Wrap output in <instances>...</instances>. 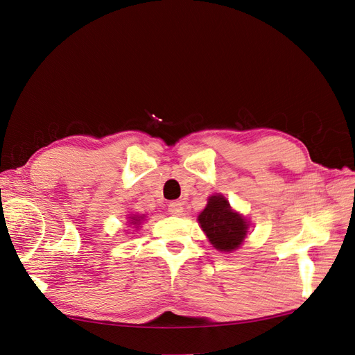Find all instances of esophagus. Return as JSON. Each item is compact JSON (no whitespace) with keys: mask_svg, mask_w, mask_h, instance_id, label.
I'll list each match as a JSON object with an SVG mask.
<instances>
[{"mask_svg":"<svg viewBox=\"0 0 355 355\" xmlns=\"http://www.w3.org/2000/svg\"><path fill=\"white\" fill-rule=\"evenodd\" d=\"M182 212H184L182 202L175 200V202H171L168 205V214H171V215H182Z\"/></svg>","mask_w":355,"mask_h":355,"instance_id":"1","label":"esophagus"}]
</instances>
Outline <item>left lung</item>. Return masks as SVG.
Masks as SVG:
<instances>
[{"label":"left lung","mask_w":355,"mask_h":355,"mask_svg":"<svg viewBox=\"0 0 355 355\" xmlns=\"http://www.w3.org/2000/svg\"><path fill=\"white\" fill-rule=\"evenodd\" d=\"M198 223L209 238L211 244L220 252H232L243 243L247 235V221L230 209L223 196H212L205 211L198 215Z\"/></svg>","instance_id":"obj_1"}]
</instances>
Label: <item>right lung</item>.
<instances>
[{"label":"right lung","instance_id":"1","mask_svg":"<svg viewBox=\"0 0 355 355\" xmlns=\"http://www.w3.org/2000/svg\"><path fill=\"white\" fill-rule=\"evenodd\" d=\"M135 221H140V220H137V217H134L132 221H131V224H135Z\"/></svg>","mask_w":355,"mask_h":355}]
</instances>
